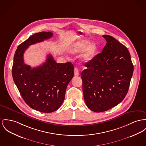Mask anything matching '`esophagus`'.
I'll use <instances>...</instances> for the list:
<instances>
[{
    "label": "esophagus",
    "instance_id": "obj_1",
    "mask_svg": "<svg viewBox=\"0 0 146 146\" xmlns=\"http://www.w3.org/2000/svg\"><path fill=\"white\" fill-rule=\"evenodd\" d=\"M74 75L75 76H78L79 75V71L77 68H74Z\"/></svg>",
    "mask_w": 146,
    "mask_h": 146
}]
</instances>
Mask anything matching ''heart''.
I'll use <instances>...</instances> for the list:
<instances>
[{"mask_svg":"<svg viewBox=\"0 0 146 146\" xmlns=\"http://www.w3.org/2000/svg\"><path fill=\"white\" fill-rule=\"evenodd\" d=\"M88 44L89 41L87 40H83L78 41L74 44L72 48L71 49L70 52L72 54L78 53L87 47L82 55V59L84 62H88L93 58L96 51V46L94 43H91L88 46Z\"/></svg>","mask_w":146,"mask_h":146,"instance_id":"heart-1","label":"heart"}]
</instances>
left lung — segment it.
I'll return each mask as SVG.
<instances>
[{"mask_svg":"<svg viewBox=\"0 0 146 146\" xmlns=\"http://www.w3.org/2000/svg\"><path fill=\"white\" fill-rule=\"evenodd\" d=\"M107 42L102 52L85 64L81 74L85 103L92 111H106L126 96L133 65L126 47L113 37L103 35Z\"/></svg>","mask_w":146,"mask_h":146,"instance_id":"left-lung-1","label":"left lung"}]
</instances>
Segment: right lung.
<instances>
[{"mask_svg": "<svg viewBox=\"0 0 146 146\" xmlns=\"http://www.w3.org/2000/svg\"><path fill=\"white\" fill-rule=\"evenodd\" d=\"M51 32H40L20 44L17 49L12 68L13 80L20 94L30 107L44 113L52 112L61 106L68 83L74 77L71 62L56 63L51 55L38 67L31 68L24 62L29 46L52 36Z\"/></svg>", "mask_w": 146, "mask_h": 146, "instance_id": "obj_1", "label": "right lung"}]
</instances>
